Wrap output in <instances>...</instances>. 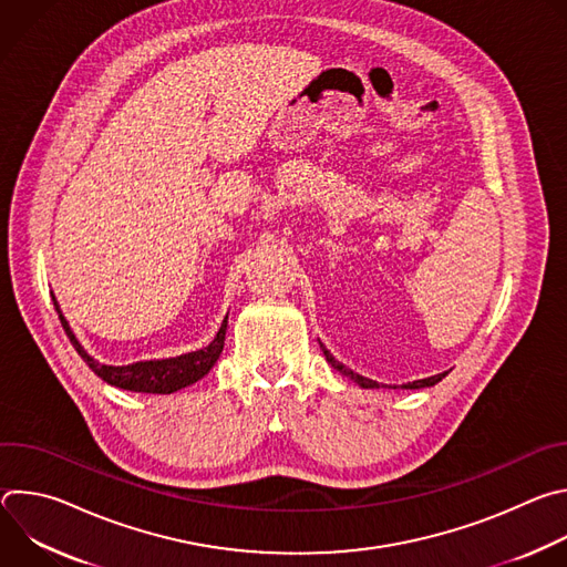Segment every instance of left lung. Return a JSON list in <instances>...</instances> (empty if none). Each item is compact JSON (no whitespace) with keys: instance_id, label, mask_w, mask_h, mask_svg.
<instances>
[{"instance_id":"obj_1","label":"left lung","mask_w":567,"mask_h":567,"mask_svg":"<svg viewBox=\"0 0 567 567\" xmlns=\"http://www.w3.org/2000/svg\"><path fill=\"white\" fill-rule=\"evenodd\" d=\"M322 348V354H326V359L332 363V368L334 370H339L341 374H346V377H350L354 383H359L361 388H381L377 381H372V379H368V377H361V374H357L354 370H350V368H346L341 361H337L334 357H332V352L330 350H326V346H320ZM446 377V372H442V374H435V377H429V379H417V381H409V383H401V388L403 390H415V388H429V385H435V383H440L442 379ZM396 388V385H394Z\"/></svg>"}]
</instances>
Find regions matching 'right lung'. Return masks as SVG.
<instances>
[{
	"label": "right lung",
	"instance_id": "add662e5",
	"mask_svg": "<svg viewBox=\"0 0 567 567\" xmlns=\"http://www.w3.org/2000/svg\"><path fill=\"white\" fill-rule=\"evenodd\" d=\"M53 298V307L60 316L62 328L69 337V341L73 343L75 352L83 357V361L110 385L123 388V390H132V392H150V394H171L177 392L186 385H193L195 381H199L202 377H206L210 372V368L217 363L221 350H224V337H226V322H228V313L221 320V328L217 332V337L202 350L195 352H186L179 357H168V359H145V361H134L127 365H107L101 363L99 359H94L83 343L78 341V337L73 334L69 320L64 318L55 296Z\"/></svg>",
	"mask_w": 567,
	"mask_h": 567
}]
</instances>
